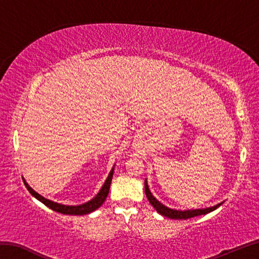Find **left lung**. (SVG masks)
I'll return each instance as SVG.
<instances>
[{"mask_svg": "<svg viewBox=\"0 0 259 259\" xmlns=\"http://www.w3.org/2000/svg\"><path fill=\"white\" fill-rule=\"evenodd\" d=\"M145 192H146V196L148 198V200H149V202L151 203L152 207L155 208L159 213L162 214V216L168 217L170 219H188V218H192V217H196V216H200V214H206L208 212L213 211L214 209H217L223 203V202L218 203V205L210 207V208L195 209V210L181 211V210H175V209H170L166 206H163L161 202H159L150 192L149 187H148V184H147V180H145Z\"/></svg>", "mask_w": 259, "mask_h": 259, "instance_id": "1", "label": "left lung"}]
</instances>
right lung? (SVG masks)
I'll return each mask as SVG.
<instances>
[{
    "instance_id": "1",
    "label": "right lung",
    "mask_w": 259,
    "mask_h": 259,
    "mask_svg": "<svg viewBox=\"0 0 259 259\" xmlns=\"http://www.w3.org/2000/svg\"><path fill=\"white\" fill-rule=\"evenodd\" d=\"M112 176H113V168L111 171H110L108 178L106 180V183L102 186L101 190L99 191V194L91 199L90 201H88L83 205H79V206H65V205H61V203H57L53 202L49 199H46L45 197H42L41 195H38L37 192H35L33 190L31 187L27 185L24 181V185L27 188V190L30 191V194L32 196H34L37 200H40L41 202L45 203L46 206H48L49 208H51L52 210L60 212V213H64V214H85V213H90L93 210H96L99 207H100L102 203L106 200V198L109 194V189H110V185H111V180H112Z\"/></svg>"
}]
</instances>
